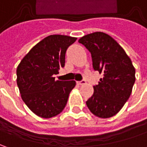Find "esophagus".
<instances>
[{
  "label": "esophagus",
  "mask_w": 147,
  "mask_h": 147,
  "mask_svg": "<svg viewBox=\"0 0 147 147\" xmlns=\"http://www.w3.org/2000/svg\"><path fill=\"white\" fill-rule=\"evenodd\" d=\"M77 83H78V85H84V84H86V81H85V80H82V81L77 82Z\"/></svg>",
  "instance_id": "obj_1"
}]
</instances>
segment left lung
I'll use <instances>...</instances> for the list:
<instances>
[{"mask_svg":"<svg viewBox=\"0 0 147 147\" xmlns=\"http://www.w3.org/2000/svg\"><path fill=\"white\" fill-rule=\"evenodd\" d=\"M91 52L95 70L103 74L93 95L86 101L88 109L101 119H107L121 110L135 82V68L121 46L110 35L96 32L78 40Z\"/></svg>","mask_w":147,"mask_h":147,"instance_id":"1","label":"left lung"}]
</instances>
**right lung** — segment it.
Wrapping results in <instances>:
<instances>
[{
	"label": "right lung",
	"mask_w": 147,
	"mask_h": 147,
	"mask_svg": "<svg viewBox=\"0 0 147 147\" xmlns=\"http://www.w3.org/2000/svg\"><path fill=\"white\" fill-rule=\"evenodd\" d=\"M77 40L65 35H51L35 45L17 67V85L22 100L32 112L50 119L65 109L76 82L55 80L65 66L68 47Z\"/></svg>",
	"instance_id": "add662e5"
}]
</instances>
